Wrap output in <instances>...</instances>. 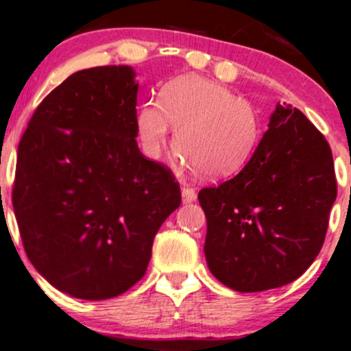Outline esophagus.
<instances>
[{
	"label": "esophagus",
	"instance_id": "obj_1",
	"mask_svg": "<svg viewBox=\"0 0 351 351\" xmlns=\"http://www.w3.org/2000/svg\"><path fill=\"white\" fill-rule=\"evenodd\" d=\"M181 198H183V203H193L196 199L195 188L189 186V184H183V188H181Z\"/></svg>",
	"mask_w": 351,
	"mask_h": 351
}]
</instances>
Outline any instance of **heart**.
<instances>
[{
	"label": "heart",
	"mask_w": 351,
	"mask_h": 351,
	"mask_svg": "<svg viewBox=\"0 0 351 351\" xmlns=\"http://www.w3.org/2000/svg\"><path fill=\"white\" fill-rule=\"evenodd\" d=\"M176 128V160L201 178L221 180L241 171L263 135L257 108L234 90L196 74L181 75L145 102L135 117L136 140L148 160H160Z\"/></svg>",
	"instance_id": "obj_1"
}]
</instances>
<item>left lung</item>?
Segmentation results:
<instances>
[{"instance_id": "left-lung-1", "label": "left lung", "mask_w": 351, "mask_h": 351, "mask_svg": "<svg viewBox=\"0 0 351 351\" xmlns=\"http://www.w3.org/2000/svg\"><path fill=\"white\" fill-rule=\"evenodd\" d=\"M335 198L325 136L299 108L277 104L243 170L199 191L209 271L237 292L291 284L320 252Z\"/></svg>"}]
</instances>
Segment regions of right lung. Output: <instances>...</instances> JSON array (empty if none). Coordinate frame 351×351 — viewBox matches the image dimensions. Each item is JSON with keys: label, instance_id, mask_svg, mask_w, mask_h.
Wrapping results in <instances>:
<instances>
[{"label": "right lung", "instance_id": "right-lung-1", "mask_svg": "<svg viewBox=\"0 0 351 351\" xmlns=\"http://www.w3.org/2000/svg\"><path fill=\"white\" fill-rule=\"evenodd\" d=\"M135 72H75L39 104L18 147L13 208L24 251L60 292L106 300L147 271L181 204L178 181L136 145Z\"/></svg>", "mask_w": 351, "mask_h": 351}]
</instances>
